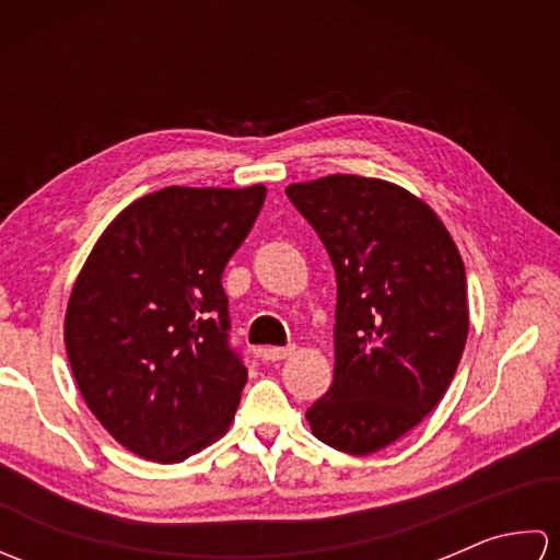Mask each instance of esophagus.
Segmentation results:
<instances>
[{"label":"esophagus","mask_w":560,"mask_h":560,"mask_svg":"<svg viewBox=\"0 0 560 560\" xmlns=\"http://www.w3.org/2000/svg\"><path fill=\"white\" fill-rule=\"evenodd\" d=\"M295 353V347H271L265 351V359L267 361H283L289 359V355Z\"/></svg>","instance_id":"1"}]
</instances>
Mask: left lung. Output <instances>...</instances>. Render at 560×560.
<instances>
[{
    "mask_svg": "<svg viewBox=\"0 0 560 560\" xmlns=\"http://www.w3.org/2000/svg\"><path fill=\"white\" fill-rule=\"evenodd\" d=\"M287 195L337 273L335 383L305 419L325 445L371 455L419 425L457 373L464 261L438 213L395 183L327 175Z\"/></svg>",
    "mask_w": 560,
    "mask_h": 560,
    "instance_id": "8db88e82",
    "label": "left lung"
}]
</instances>
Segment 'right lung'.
Segmentation results:
<instances>
[{"instance_id": "add662e5", "label": "right lung", "mask_w": 560, "mask_h": 560, "mask_svg": "<svg viewBox=\"0 0 560 560\" xmlns=\"http://www.w3.org/2000/svg\"><path fill=\"white\" fill-rule=\"evenodd\" d=\"M267 187H163L122 209L71 289L65 343L91 413L135 455L175 464L219 440L247 368L221 277Z\"/></svg>"}]
</instances>
